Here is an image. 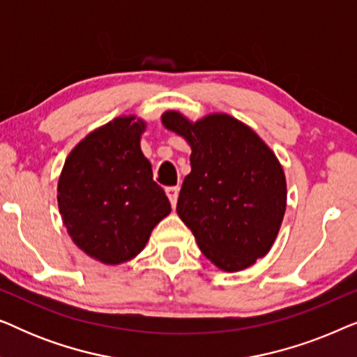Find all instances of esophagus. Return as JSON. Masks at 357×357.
I'll return each mask as SVG.
<instances>
[{"label":"esophagus","instance_id":"esophagus-1","mask_svg":"<svg viewBox=\"0 0 357 357\" xmlns=\"http://www.w3.org/2000/svg\"><path fill=\"white\" fill-rule=\"evenodd\" d=\"M165 193H167V198L170 204H172V208H175V204H177V198H178V187L165 188Z\"/></svg>","mask_w":357,"mask_h":357}]
</instances>
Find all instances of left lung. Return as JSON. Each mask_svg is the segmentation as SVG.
Instances as JSON below:
<instances>
[{
    "instance_id": "1",
    "label": "left lung",
    "mask_w": 357,
    "mask_h": 357,
    "mask_svg": "<svg viewBox=\"0 0 357 357\" xmlns=\"http://www.w3.org/2000/svg\"><path fill=\"white\" fill-rule=\"evenodd\" d=\"M160 120L192 149L177 214L199 250L227 273L255 265L275 243L286 211V175L276 154L250 126L222 112L193 121L167 110Z\"/></svg>"
}]
</instances>
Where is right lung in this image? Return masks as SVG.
Returning <instances> with one entry per match:
<instances>
[{"label": "right lung", "mask_w": 357, "mask_h": 357, "mask_svg": "<svg viewBox=\"0 0 357 357\" xmlns=\"http://www.w3.org/2000/svg\"><path fill=\"white\" fill-rule=\"evenodd\" d=\"M144 130L136 115L99 126L71 149L58 178V209L71 241L104 265L135 258L170 213L141 151Z\"/></svg>", "instance_id": "right-lung-1"}]
</instances>
